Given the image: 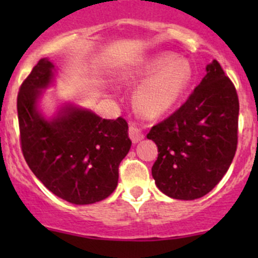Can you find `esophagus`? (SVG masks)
Returning <instances> with one entry per match:
<instances>
[{
  "label": "esophagus",
  "mask_w": 258,
  "mask_h": 258,
  "mask_svg": "<svg viewBox=\"0 0 258 258\" xmlns=\"http://www.w3.org/2000/svg\"><path fill=\"white\" fill-rule=\"evenodd\" d=\"M128 135H130V139L132 140L134 144H137V142H140L142 139H144V134H142L141 130H140L135 123H130Z\"/></svg>",
  "instance_id": "esophagus-1"
}]
</instances>
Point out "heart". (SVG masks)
Masks as SVG:
<instances>
[{
    "label": "heart",
    "mask_w": 258,
    "mask_h": 258,
    "mask_svg": "<svg viewBox=\"0 0 258 258\" xmlns=\"http://www.w3.org/2000/svg\"><path fill=\"white\" fill-rule=\"evenodd\" d=\"M144 81L136 93V103L145 113L158 116L170 110L181 98L191 81V67L184 59H173L170 53L153 57L140 71Z\"/></svg>",
    "instance_id": "b5f03b06"
}]
</instances>
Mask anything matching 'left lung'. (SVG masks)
Segmentation results:
<instances>
[{
	"label": "left lung",
	"mask_w": 258,
	"mask_h": 258,
	"mask_svg": "<svg viewBox=\"0 0 258 258\" xmlns=\"http://www.w3.org/2000/svg\"><path fill=\"white\" fill-rule=\"evenodd\" d=\"M206 71L186 102L147 135L158 148L152 166L156 186L176 200L209 194L237 150V91L216 59Z\"/></svg>",
	"instance_id": "left-lung-1"
}]
</instances>
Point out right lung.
<instances>
[{
	"label": "right lung",
	"instance_id": "right-lung-1",
	"mask_svg": "<svg viewBox=\"0 0 258 258\" xmlns=\"http://www.w3.org/2000/svg\"><path fill=\"white\" fill-rule=\"evenodd\" d=\"M54 66L42 58L17 96L20 142L35 176L59 199L90 205L107 199L118 182V166L131 148L126 119H105L66 106L54 118L38 112L37 100L53 79Z\"/></svg>",
	"mask_w": 258,
	"mask_h": 258
}]
</instances>
